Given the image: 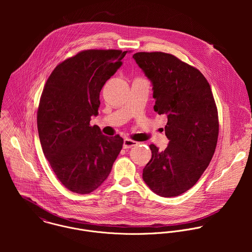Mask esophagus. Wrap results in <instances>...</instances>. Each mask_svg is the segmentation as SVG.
<instances>
[{
    "label": "esophagus",
    "mask_w": 252,
    "mask_h": 252,
    "mask_svg": "<svg viewBox=\"0 0 252 252\" xmlns=\"http://www.w3.org/2000/svg\"><path fill=\"white\" fill-rule=\"evenodd\" d=\"M138 145V143L135 142V141H132V140H129V139H125L124 140V144H123V148H131L133 146H136Z\"/></svg>",
    "instance_id": "esophagus-1"
}]
</instances>
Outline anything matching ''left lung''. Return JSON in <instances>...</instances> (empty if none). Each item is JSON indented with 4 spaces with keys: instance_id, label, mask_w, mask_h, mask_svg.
<instances>
[{
    "instance_id": "1",
    "label": "left lung",
    "mask_w": 252,
    "mask_h": 252,
    "mask_svg": "<svg viewBox=\"0 0 252 252\" xmlns=\"http://www.w3.org/2000/svg\"><path fill=\"white\" fill-rule=\"evenodd\" d=\"M136 63L152 83L154 110L168 118L164 151L150 144L143 171L146 185L161 197L186 192L201 178L216 151L218 113L211 86L196 68L164 52H138Z\"/></svg>"
}]
</instances>
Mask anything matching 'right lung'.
Segmentation results:
<instances>
[{"label": "right lung", "instance_id": "obj_1", "mask_svg": "<svg viewBox=\"0 0 252 252\" xmlns=\"http://www.w3.org/2000/svg\"><path fill=\"white\" fill-rule=\"evenodd\" d=\"M128 51L89 49L60 63L43 87L36 113L43 154L70 191L88 194L107 178L123 139L90 125L98 115L100 92Z\"/></svg>", "mask_w": 252, "mask_h": 252}]
</instances>
